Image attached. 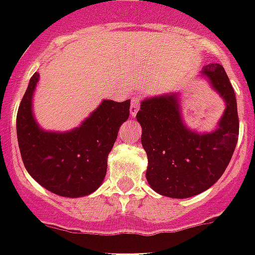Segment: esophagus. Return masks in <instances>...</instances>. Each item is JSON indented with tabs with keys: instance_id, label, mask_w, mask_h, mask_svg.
I'll return each mask as SVG.
<instances>
[{
	"instance_id": "34e87169",
	"label": "esophagus",
	"mask_w": 255,
	"mask_h": 255,
	"mask_svg": "<svg viewBox=\"0 0 255 255\" xmlns=\"http://www.w3.org/2000/svg\"><path fill=\"white\" fill-rule=\"evenodd\" d=\"M139 107H140V98L137 96H133L131 99V107H129V111H131V115L135 116L139 111Z\"/></svg>"
}]
</instances>
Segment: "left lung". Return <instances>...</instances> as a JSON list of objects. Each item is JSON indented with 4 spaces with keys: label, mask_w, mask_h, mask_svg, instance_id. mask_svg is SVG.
Here are the masks:
<instances>
[{
    "label": "left lung",
    "mask_w": 255,
    "mask_h": 255,
    "mask_svg": "<svg viewBox=\"0 0 255 255\" xmlns=\"http://www.w3.org/2000/svg\"><path fill=\"white\" fill-rule=\"evenodd\" d=\"M202 74L226 103L212 133L201 135L184 126L176 95L144 100L136 114L148 156L145 176L152 189L167 197H192L209 189L225 172L237 145L240 122L233 86L218 63L204 66Z\"/></svg>",
    "instance_id": "8db88e82"
}]
</instances>
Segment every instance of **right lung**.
Listing matches in <instances>:
<instances>
[{"label":"right lung","mask_w":255,"mask_h":255,"mask_svg":"<svg viewBox=\"0 0 255 255\" xmlns=\"http://www.w3.org/2000/svg\"><path fill=\"white\" fill-rule=\"evenodd\" d=\"M38 79V73L30 78L17 114V137L23 165L35 181L58 196H87L103 182L108 153L119 127L129 116L131 102L103 100L81 127L65 133L46 132L31 112Z\"/></svg>","instance_id":"1"}]
</instances>
